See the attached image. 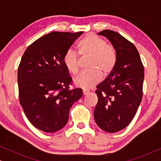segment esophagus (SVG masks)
Masks as SVG:
<instances>
[{"mask_svg": "<svg viewBox=\"0 0 161 161\" xmlns=\"http://www.w3.org/2000/svg\"><path fill=\"white\" fill-rule=\"evenodd\" d=\"M89 93V92L87 91V90H83V95H87V94Z\"/></svg>", "mask_w": 161, "mask_h": 161, "instance_id": "34e87169", "label": "esophagus"}]
</instances>
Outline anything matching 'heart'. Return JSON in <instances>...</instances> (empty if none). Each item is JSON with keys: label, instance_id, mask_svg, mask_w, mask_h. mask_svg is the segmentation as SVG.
I'll use <instances>...</instances> for the list:
<instances>
[{"label": "heart", "instance_id": "obj_1", "mask_svg": "<svg viewBox=\"0 0 161 161\" xmlns=\"http://www.w3.org/2000/svg\"><path fill=\"white\" fill-rule=\"evenodd\" d=\"M79 53L82 56H89V71L77 76L74 83L78 87L89 89L99 83L103 78V72L108 75L116 64V52L113 46L106 44L104 39L95 34L87 35L79 44ZM65 67L72 75L79 71V56L72 48L65 53L63 58Z\"/></svg>", "mask_w": 161, "mask_h": 161}]
</instances>
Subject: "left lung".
<instances>
[{"label":"left lung","instance_id":"left-lung-1","mask_svg":"<svg viewBox=\"0 0 161 161\" xmlns=\"http://www.w3.org/2000/svg\"><path fill=\"white\" fill-rule=\"evenodd\" d=\"M98 35L111 42L116 61L111 73L97 86L94 120L103 130L116 133L131 122L142 102L144 66L135 45L119 33L103 30Z\"/></svg>","mask_w":161,"mask_h":161}]
</instances>
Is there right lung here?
<instances>
[{
    "label": "right lung",
    "mask_w": 161,
    "mask_h": 161,
    "mask_svg": "<svg viewBox=\"0 0 161 161\" xmlns=\"http://www.w3.org/2000/svg\"><path fill=\"white\" fill-rule=\"evenodd\" d=\"M54 31L39 38L25 50L18 67L19 103L29 122L45 133L63 128L72 105L83 95L70 89L72 78L63 58L83 34Z\"/></svg>",
    "instance_id": "obj_1"
}]
</instances>
